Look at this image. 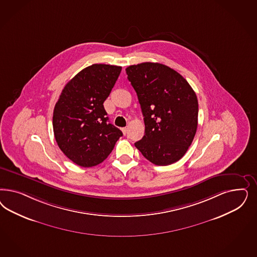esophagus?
Masks as SVG:
<instances>
[{"label": "esophagus", "mask_w": 257, "mask_h": 257, "mask_svg": "<svg viewBox=\"0 0 257 257\" xmlns=\"http://www.w3.org/2000/svg\"><path fill=\"white\" fill-rule=\"evenodd\" d=\"M122 132H123L124 134H125V133H127V127H123V128H122Z\"/></svg>", "instance_id": "1"}]
</instances>
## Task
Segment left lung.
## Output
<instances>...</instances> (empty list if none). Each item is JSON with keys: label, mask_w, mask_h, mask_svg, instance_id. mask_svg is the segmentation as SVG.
Wrapping results in <instances>:
<instances>
[{"label": "left lung", "mask_w": 257, "mask_h": 257, "mask_svg": "<svg viewBox=\"0 0 257 257\" xmlns=\"http://www.w3.org/2000/svg\"><path fill=\"white\" fill-rule=\"evenodd\" d=\"M136 91L145 122V135L134 145L156 166H169L183 157L198 127V98L189 83L173 69L144 62L125 69Z\"/></svg>", "instance_id": "1"}]
</instances>
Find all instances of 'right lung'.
<instances>
[{
	"label": "right lung",
	"instance_id": "1",
	"mask_svg": "<svg viewBox=\"0 0 257 257\" xmlns=\"http://www.w3.org/2000/svg\"><path fill=\"white\" fill-rule=\"evenodd\" d=\"M122 67L92 64L75 75L61 91L53 113V128L61 151L77 166L106 160L123 135L108 123L104 101Z\"/></svg>",
	"mask_w": 257,
	"mask_h": 257
}]
</instances>
